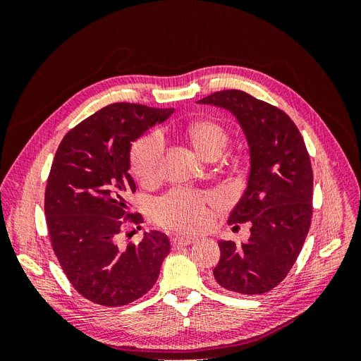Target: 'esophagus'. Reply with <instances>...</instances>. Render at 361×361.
Here are the masks:
<instances>
[{
    "label": "esophagus",
    "instance_id": "obj_1",
    "mask_svg": "<svg viewBox=\"0 0 361 361\" xmlns=\"http://www.w3.org/2000/svg\"><path fill=\"white\" fill-rule=\"evenodd\" d=\"M195 241L194 238H180V236H176L171 239V247L176 250V248H180V247H187L190 244H192Z\"/></svg>",
    "mask_w": 361,
    "mask_h": 361
}]
</instances>
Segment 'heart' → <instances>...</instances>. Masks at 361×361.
<instances>
[{"mask_svg":"<svg viewBox=\"0 0 361 361\" xmlns=\"http://www.w3.org/2000/svg\"><path fill=\"white\" fill-rule=\"evenodd\" d=\"M187 137L191 146L203 159L220 155L227 141L226 130L212 120L192 123ZM162 138L154 133L138 140L130 150V169L141 182H152L158 176L162 157ZM211 197L206 194L174 190L155 203V215L161 226L183 233L199 231L207 221L206 206Z\"/></svg>","mask_w":361,"mask_h":361,"instance_id":"1","label":"heart"}]
</instances>
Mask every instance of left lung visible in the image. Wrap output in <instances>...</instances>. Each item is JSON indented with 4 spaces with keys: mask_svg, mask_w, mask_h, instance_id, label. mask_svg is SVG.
<instances>
[{
    "mask_svg": "<svg viewBox=\"0 0 361 361\" xmlns=\"http://www.w3.org/2000/svg\"><path fill=\"white\" fill-rule=\"evenodd\" d=\"M197 104L233 114L250 154L247 188L227 223H250L251 235L241 245L218 243L214 279L227 290L265 293L288 276L309 233L313 171L307 149L285 111L245 92H215Z\"/></svg>",
    "mask_w": 361,
    "mask_h": 361,
    "instance_id": "8db88e82",
    "label": "left lung"
}]
</instances>
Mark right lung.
<instances>
[{
  "mask_svg": "<svg viewBox=\"0 0 361 361\" xmlns=\"http://www.w3.org/2000/svg\"><path fill=\"white\" fill-rule=\"evenodd\" d=\"M173 111L106 105L71 129L54 157L45 191L52 250L72 286L96 304L118 307L143 297L170 253L167 235L158 231L126 248L118 247L117 236L125 223L143 221L129 212L137 190L129 174L130 146Z\"/></svg>",
  "mask_w": 361,
  "mask_h": 361,
  "instance_id": "1",
  "label": "right lung"
}]
</instances>
